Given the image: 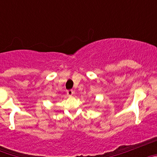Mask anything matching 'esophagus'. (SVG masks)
I'll return each instance as SVG.
<instances>
[{"label": "esophagus", "mask_w": 157, "mask_h": 157, "mask_svg": "<svg viewBox=\"0 0 157 157\" xmlns=\"http://www.w3.org/2000/svg\"><path fill=\"white\" fill-rule=\"evenodd\" d=\"M67 96H69V97H71V96L74 94V91L72 90H67Z\"/></svg>", "instance_id": "34e87169"}]
</instances>
